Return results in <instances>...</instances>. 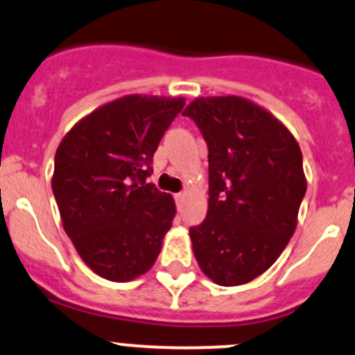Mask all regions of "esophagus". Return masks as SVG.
<instances>
[{
	"instance_id": "1",
	"label": "esophagus",
	"mask_w": 355,
	"mask_h": 355,
	"mask_svg": "<svg viewBox=\"0 0 355 355\" xmlns=\"http://www.w3.org/2000/svg\"><path fill=\"white\" fill-rule=\"evenodd\" d=\"M184 198H186V193H178L176 196H174V200H176L179 208L182 207V201H184Z\"/></svg>"
}]
</instances>
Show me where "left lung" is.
I'll return each instance as SVG.
<instances>
[{
    "label": "left lung",
    "instance_id": "obj_1",
    "mask_svg": "<svg viewBox=\"0 0 355 355\" xmlns=\"http://www.w3.org/2000/svg\"><path fill=\"white\" fill-rule=\"evenodd\" d=\"M182 115L208 146V213L189 228L194 257L216 284H245L295 234L306 193L300 146L279 120L239 96L198 98Z\"/></svg>",
    "mask_w": 355,
    "mask_h": 355
}]
</instances>
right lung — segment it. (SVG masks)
I'll use <instances>...</instances> for the list:
<instances>
[{
  "label": "right lung",
  "mask_w": 355,
  "mask_h": 355,
  "mask_svg": "<svg viewBox=\"0 0 355 355\" xmlns=\"http://www.w3.org/2000/svg\"><path fill=\"white\" fill-rule=\"evenodd\" d=\"M182 106L181 98H120L76 123L57 148L52 191L64 230L105 279H135L161 252L176 207L147 178Z\"/></svg>",
  "instance_id": "add662e5"
}]
</instances>
